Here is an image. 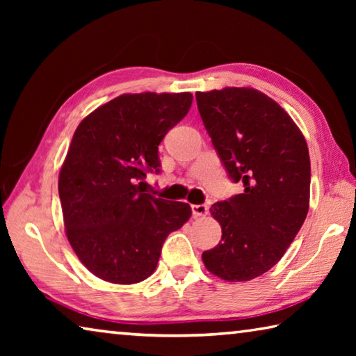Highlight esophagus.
Listing matches in <instances>:
<instances>
[{"label": "esophagus", "instance_id": "obj_1", "mask_svg": "<svg viewBox=\"0 0 356 356\" xmlns=\"http://www.w3.org/2000/svg\"><path fill=\"white\" fill-rule=\"evenodd\" d=\"M193 210V216L195 218H200V216H206L209 212V207L206 204H195V206H191Z\"/></svg>", "mask_w": 356, "mask_h": 356}]
</instances>
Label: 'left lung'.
Listing matches in <instances>:
<instances>
[{
	"mask_svg": "<svg viewBox=\"0 0 356 356\" xmlns=\"http://www.w3.org/2000/svg\"><path fill=\"white\" fill-rule=\"evenodd\" d=\"M196 102L229 177L245 188L210 207L221 242L202 252V262L225 281H250L284 256L308 215V144L292 118L257 89L196 92Z\"/></svg>",
	"mask_w": 356,
	"mask_h": 356,
	"instance_id": "left-lung-1",
	"label": "left lung"
}]
</instances>
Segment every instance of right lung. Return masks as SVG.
<instances>
[{
  "mask_svg": "<svg viewBox=\"0 0 356 356\" xmlns=\"http://www.w3.org/2000/svg\"><path fill=\"white\" fill-rule=\"evenodd\" d=\"M190 92L122 94L78 125L59 171L65 236L89 272L113 284L149 278L161 246L191 216L185 202L143 193L159 144L188 113Z\"/></svg>",
  "mask_w": 356,
  "mask_h": 356,
  "instance_id": "add662e5",
  "label": "right lung"
}]
</instances>
